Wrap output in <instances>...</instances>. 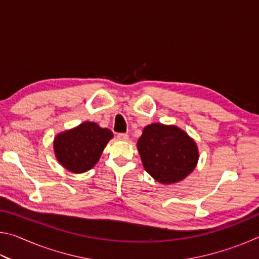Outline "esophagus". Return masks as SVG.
I'll list each match as a JSON object with an SVG mask.
<instances>
[{"label":"esophagus","instance_id":"34e87169","mask_svg":"<svg viewBox=\"0 0 259 259\" xmlns=\"http://www.w3.org/2000/svg\"><path fill=\"white\" fill-rule=\"evenodd\" d=\"M117 139L123 140V142H126L129 139V136L126 134H117Z\"/></svg>","mask_w":259,"mask_h":259}]
</instances>
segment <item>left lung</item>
<instances>
[{"label":"left lung","mask_w":259,"mask_h":259,"mask_svg":"<svg viewBox=\"0 0 259 259\" xmlns=\"http://www.w3.org/2000/svg\"><path fill=\"white\" fill-rule=\"evenodd\" d=\"M146 171L164 185L182 182L195 169L199 148L195 140L177 125L151 123L137 142Z\"/></svg>","instance_id":"8db88e82"}]
</instances>
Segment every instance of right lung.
Here are the masks:
<instances>
[{"label": "right lung", "instance_id": "right-lung-1", "mask_svg": "<svg viewBox=\"0 0 259 259\" xmlns=\"http://www.w3.org/2000/svg\"><path fill=\"white\" fill-rule=\"evenodd\" d=\"M113 133L96 122H83L75 128L59 133L54 139V152L59 163L74 174L94 168Z\"/></svg>", "mask_w": 259, "mask_h": 259}]
</instances>
